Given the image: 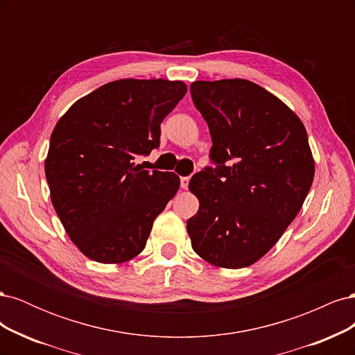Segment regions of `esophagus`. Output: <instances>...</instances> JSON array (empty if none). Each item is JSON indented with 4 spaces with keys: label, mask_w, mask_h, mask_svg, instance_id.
Wrapping results in <instances>:
<instances>
[{
    "label": "esophagus",
    "mask_w": 355,
    "mask_h": 355,
    "mask_svg": "<svg viewBox=\"0 0 355 355\" xmlns=\"http://www.w3.org/2000/svg\"><path fill=\"white\" fill-rule=\"evenodd\" d=\"M188 184H189V178H187V176L180 178V188H182V189H187V188H188Z\"/></svg>",
    "instance_id": "34e87169"
}]
</instances>
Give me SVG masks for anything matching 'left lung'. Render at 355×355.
I'll return each instance as SVG.
<instances>
[{"label":"left lung","mask_w":355,"mask_h":355,"mask_svg":"<svg viewBox=\"0 0 355 355\" xmlns=\"http://www.w3.org/2000/svg\"><path fill=\"white\" fill-rule=\"evenodd\" d=\"M191 94L218 166L189 182L200 207L187 231L204 261L239 270L270 252L296 218L313 185L314 157L300 118L261 85L194 81Z\"/></svg>","instance_id":"1"}]
</instances>
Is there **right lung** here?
<instances>
[{
	"label": "right lung",
	"instance_id": "1",
	"mask_svg": "<svg viewBox=\"0 0 355 355\" xmlns=\"http://www.w3.org/2000/svg\"><path fill=\"white\" fill-rule=\"evenodd\" d=\"M187 90L184 81L116 80L78 99L58 121L44 161L50 198L89 259L123 263L145 249L180 179L149 173L135 159L159 145V124Z\"/></svg>",
	"mask_w": 355,
	"mask_h": 355
}]
</instances>
